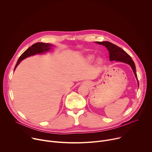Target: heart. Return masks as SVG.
<instances>
[{"label": "heart", "mask_w": 152, "mask_h": 152, "mask_svg": "<svg viewBox=\"0 0 152 152\" xmlns=\"http://www.w3.org/2000/svg\"><path fill=\"white\" fill-rule=\"evenodd\" d=\"M94 58V55H88L87 57H86V61H87V62H91L93 61ZM96 61H97V64L100 66V65H101L102 64V62H103V59H102V58L101 57H99V58H97Z\"/></svg>", "instance_id": "1"}]
</instances>
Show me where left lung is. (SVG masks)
Segmentation results:
<instances>
[{"instance_id": "1", "label": "left lung", "mask_w": 152, "mask_h": 152, "mask_svg": "<svg viewBox=\"0 0 152 152\" xmlns=\"http://www.w3.org/2000/svg\"><path fill=\"white\" fill-rule=\"evenodd\" d=\"M96 43H97L99 45H102L107 48V50L109 51V53H110V60L111 61H115L122 62L129 64V66L131 67L134 72V73L135 75V76L137 80L138 84V77L136 73V67H135L134 62L133 61L131 56H130L122 49H121L118 46L113 44L112 42H110L109 41H102V42L96 41ZM138 86H139V84H138Z\"/></svg>"}]
</instances>
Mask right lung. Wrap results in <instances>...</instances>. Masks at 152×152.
Masks as SVG:
<instances>
[{"instance_id": "obj_1", "label": "right lung", "mask_w": 152, "mask_h": 152, "mask_svg": "<svg viewBox=\"0 0 152 152\" xmlns=\"http://www.w3.org/2000/svg\"><path fill=\"white\" fill-rule=\"evenodd\" d=\"M52 46V45L50 44H49V43H44V42L35 43V44H34L32 46L29 48L26 51H25L23 53L22 55L20 56L19 59H18L17 62L15 65V66L14 70H15L18 65L23 59H24L29 56L35 55L36 54H40V53L48 52L50 50V49H52L51 48Z\"/></svg>"}]
</instances>
